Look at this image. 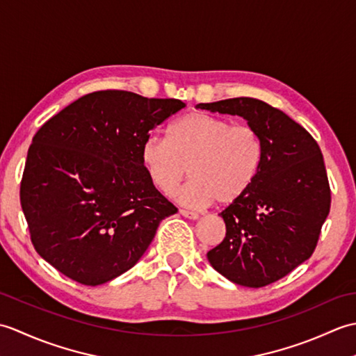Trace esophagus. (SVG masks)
<instances>
[{
	"label": "esophagus",
	"instance_id": "34e87169",
	"mask_svg": "<svg viewBox=\"0 0 356 356\" xmlns=\"http://www.w3.org/2000/svg\"><path fill=\"white\" fill-rule=\"evenodd\" d=\"M179 213H180V216H184V217H186V218H190V220H197V218H199V214H197V213H193V211L180 209Z\"/></svg>",
	"mask_w": 356,
	"mask_h": 356
}]
</instances>
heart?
Here are the masks:
<instances>
[{"mask_svg": "<svg viewBox=\"0 0 356 356\" xmlns=\"http://www.w3.org/2000/svg\"><path fill=\"white\" fill-rule=\"evenodd\" d=\"M263 154L255 128L194 111L174 120L166 139L151 136L143 142L140 161L153 186L168 197L190 174L179 200L205 208L216 200L231 205L243 197L259 176Z\"/></svg>", "mask_w": 356, "mask_h": 356, "instance_id": "b5f03b06", "label": "heart"}]
</instances>
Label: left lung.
<instances>
[{
	"mask_svg": "<svg viewBox=\"0 0 356 356\" xmlns=\"http://www.w3.org/2000/svg\"><path fill=\"white\" fill-rule=\"evenodd\" d=\"M197 108L241 116L263 140V163L243 197L220 214L226 237L207 254L218 274L263 287L289 274L315 251L330 211V186L318 143L282 110L254 97Z\"/></svg>",
	"mask_w": 356,
	"mask_h": 356,
	"instance_id": "left-lung-1",
	"label": "left lung"
}]
</instances>
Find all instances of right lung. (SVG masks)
Returning <instances> with one entry per match:
<instances>
[{"instance_id":"right-lung-1","label":"right lung","mask_w":356,"mask_h":356,"mask_svg":"<svg viewBox=\"0 0 356 356\" xmlns=\"http://www.w3.org/2000/svg\"><path fill=\"white\" fill-rule=\"evenodd\" d=\"M185 104L124 90L79 97L33 136L19 199L30 240L74 282L97 286L139 261L177 213L140 161L151 130Z\"/></svg>"}]
</instances>
